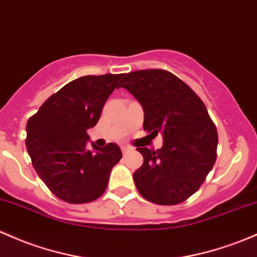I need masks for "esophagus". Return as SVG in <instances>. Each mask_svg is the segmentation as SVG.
I'll return each mask as SVG.
<instances>
[{
  "instance_id": "esophagus-1",
  "label": "esophagus",
  "mask_w": 257,
  "mask_h": 257,
  "mask_svg": "<svg viewBox=\"0 0 257 257\" xmlns=\"http://www.w3.org/2000/svg\"><path fill=\"white\" fill-rule=\"evenodd\" d=\"M132 150H133V148H131V146H122V152L124 155L128 154V152L132 151Z\"/></svg>"
}]
</instances>
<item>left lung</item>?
I'll list each match as a JSON object with an SVG mask.
<instances>
[{
    "mask_svg": "<svg viewBox=\"0 0 257 257\" xmlns=\"http://www.w3.org/2000/svg\"><path fill=\"white\" fill-rule=\"evenodd\" d=\"M119 84L143 106L144 131L163 137L159 150L137 149L144 157L133 174L138 191L157 205L185 201L201 187L217 156L218 135L206 106L167 70L131 72Z\"/></svg>",
    "mask_w": 257,
    "mask_h": 257,
    "instance_id": "obj_1",
    "label": "left lung"
}]
</instances>
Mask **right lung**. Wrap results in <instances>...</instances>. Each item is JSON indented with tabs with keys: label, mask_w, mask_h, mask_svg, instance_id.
<instances>
[{
	"label": "right lung",
	"mask_w": 257,
	"mask_h": 257,
	"mask_svg": "<svg viewBox=\"0 0 257 257\" xmlns=\"http://www.w3.org/2000/svg\"><path fill=\"white\" fill-rule=\"evenodd\" d=\"M122 74L85 75L42 103L27 123V150L46 187L69 204L96 200L108 184L122 151L113 143L87 148L86 131L100 119Z\"/></svg>",
	"instance_id": "right-lung-1"
}]
</instances>
